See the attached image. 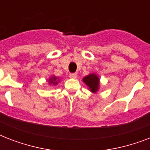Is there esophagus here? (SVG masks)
<instances>
[{"label":"esophagus","mask_w":150,"mask_h":150,"mask_svg":"<svg viewBox=\"0 0 150 150\" xmlns=\"http://www.w3.org/2000/svg\"><path fill=\"white\" fill-rule=\"evenodd\" d=\"M78 76L77 73H71L70 75H69V77L71 78V79H76Z\"/></svg>","instance_id":"1"}]
</instances>
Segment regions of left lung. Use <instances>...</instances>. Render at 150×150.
<instances>
[{"label": "left lung", "mask_w": 150, "mask_h": 150, "mask_svg": "<svg viewBox=\"0 0 150 150\" xmlns=\"http://www.w3.org/2000/svg\"><path fill=\"white\" fill-rule=\"evenodd\" d=\"M82 81L88 86V89L93 93H96L100 88V79L98 75L95 73H90L85 76Z\"/></svg>", "instance_id": "obj_1"}]
</instances>
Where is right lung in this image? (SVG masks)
Listing matches in <instances>:
<instances>
[{
    "instance_id": "add662e5",
    "label": "right lung",
    "mask_w": 150,
    "mask_h": 150,
    "mask_svg": "<svg viewBox=\"0 0 150 150\" xmlns=\"http://www.w3.org/2000/svg\"><path fill=\"white\" fill-rule=\"evenodd\" d=\"M60 82H61V79L55 75H52L51 77L48 79V82L50 86H57Z\"/></svg>"
}]
</instances>
